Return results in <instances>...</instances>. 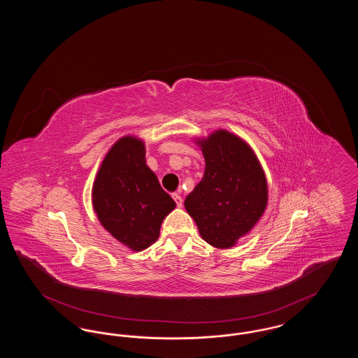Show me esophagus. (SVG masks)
<instances>
[{"label": "esophagus", "mask_w": 358, "mask_h": 358, "mask_svg": "<svg viewBox=\"0 0 358 358\" xmlns=\"http://www.w3.org/2000/svg\"><path fill=\"white\" fill-rule=\"evenodd\" d=\"M173 200L176 201V205H177L178 208H181V206H182V197H181L180 194L174 193V194H173Z\"/></svg>", "instance_id": "obj_1"}]
</instances>
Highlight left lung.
I'll list each match as a JSON object with an SVG mask.
<instances>
[{
	"label": "left lung",
	"mask_w": 358,
	"mask_h": 358,
	"mask_svg": "<svg viewBox=\"0 0 358 358\" xmlns=\"http://www.w3.org/2000/svg\"><path fill=\"white\" fill-rule=\"evenodd\" d=\"M199 145L204 177L187 194L185 208L208 244L229 248L262 217L268 197L266 176L252 149L225 130Z\"/></svg>",
	"instance_id": "left-lung-1"
}]
</instances>
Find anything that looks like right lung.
I'll list each match as a JSON object with an SVG mask.
<instances>
[{
    "label": "right lung",
    "instance_id": "obj_1",
    "mask_svg": "<svg viewBox=\"0 0 358 358\" xmlns=\"http://www.w3.org/2000/svg\"><path fill=\"white\" fill-rule=\"evenodd\" d=\"M94 210L103 227L124 245L142 251L159 236L176 208L145 161V145L123 136L104 157L92 187Z\"/></svg>",
    "mask_w": 358,
    "mask_h": 358
}]
</instances>
